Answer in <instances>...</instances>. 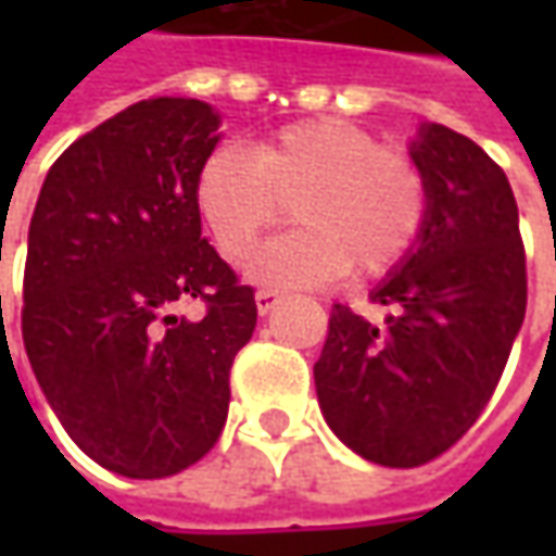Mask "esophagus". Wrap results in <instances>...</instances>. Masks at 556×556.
I'll use <instances>...</instances> for the list:
<instances>
[{
	"instance_id": "1",
	"label": "esophagus",
	"mask_w": 556,
	"mask_h": 556,
	"mask_svg": "<svg viewBox=\"0 0 556 556\" xmlns=\"http://www.w3.org/2000/svg\"><path fill=\"white\" fill-rule=\"evenodd\" d=\"M278 293L275 290H256V309H260V315H268V312L278 306Z\"/></svg>"
}]
</instances>
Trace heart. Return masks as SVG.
Here are the masks:
<instances>
[{
	"label": "heart",
	"mask_w": 556,
	"mask_h": 556,
	"mask_svg": "<svg viewBox=\"0 0 556 556\" xmlns=\"http://www.w3.org/2000/svg\"><path fill=\"white\" fill-rule=\"evenodd\" d=\"M194 194L231 260L247 256L290 206L300 228L247 266L271 288H321L350 268L355 278H380L412 256L430 213L420 166L337 117L290 123L247 151H213Z\"/></svg>",
	"instance_id": "obj_1"
}]
</instances>
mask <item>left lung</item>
I'll return each mask as SVG.
<instances>
[{
  "instance_id": "obj_1",
  "label": "left lung",
  "mask_w": 556,
  "mask_h": 556,
  "mask_svg": "<svg viewBox=\"0 0 556 556\" xmlns=\"http://www.w3.org/2000/svg\"><path fill=\"white\" fill-rule=\"evenodd\" d=\"M430 213L412 256L374 290L377 328L333 306L315 362L321 415L355 455L420 467L482 415L526 315L520 213L477 141L424 123L412 141Z\"/></svg>"
}]
</instances>
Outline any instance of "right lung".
I'll list each match as a JSON object with an SVG mask.
<instances>
[{
  "label": "right lung",
  "instance_id": "1",
  "mask_svg": "<svg viewBox=\"0 0 556 556\" xmlns=\"http://www.w3.org/2000/svg\"><path fill=\"white\" fill-rule=\"evenodd\" d=\"M198 98H148L52 163L33 210L21 331L76 445L129 480L201 460L256 328L253 288L201 238L198 173L219 141ZM201 299V319L179 305Z\"/></svg>",
  "mask_w": 556,
  "mask_h": 556
}]
</instances>
